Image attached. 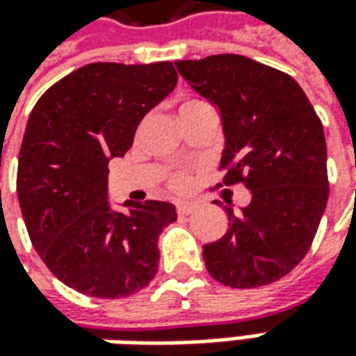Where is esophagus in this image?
Wrapping results in <instances>:
<instances>
[{
  "instance_id": "1",
  "label": "esophagus",
  "mask_w": 356,
  "mask_h": 356,
  "mask_svg": "<svg viewBox=\"0 0 356 356\" xmlns=\"http://www.w3.org/2000/svg\"><path fill=\"white\" fill-rule=\"evenodd\" d=\"M197 209V202H177V213L179 215H191Z\"/></svg>"
}]
</instances>
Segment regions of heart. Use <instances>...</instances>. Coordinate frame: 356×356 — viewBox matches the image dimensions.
<instances>
[{
	"mask_svg": "<svg viewBox=\"0 0 356 356\" xmlns=\"http://www.w3.org/2000/svg\"><path fill=\"white\" fill-rule=\"evenodd\" d=\"M187 104H199V102H187ZM183 104V106H187ZM169 187L173 191H177V193H185V191L191 189V175L187 171H175V173H171L169 175Z\"/></svg>",
	"mask_w": 356,
	"mask_h": 356,
	"instance_id": "obj_1",
	"label": "heart"
}]
</instances>
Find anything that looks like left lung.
Returning a JSON list of instances; mask_svg holds the SVG:
<instances>
[{
    "instance_id": "8db88e82",
    "label": "left lung",
    "mask_w": 356,
    "mask_h": 356,
    "mask_svg": "<svg viewBox=\"0 0 356 356\" xmlns=\"http://www.w3.org/2000/svg\"><path fill=\"white\" fill-rule=\"evenodd\" d=\"M175 65L220 112L222 183H244L252 193L240 213L225 207L227 234L202 246L204 266L230 288L268 286L303 260L327 207L323 124L296 80L248 56Z\"/></svg>"
}]
</instances>
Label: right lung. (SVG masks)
Listing matches in <instances>:
<instances>
[{"label":"right lung","mask_w":356,"mask_h":356,"mask_svg":"<svg viewBox=\"0 0 356 356\" xmlns=\"http://www.w3.org/2000/svg\"><path fill=\"white\" fill-rule=\"evenodd\" d=\"M177 84L169 60L92 63L55 82L27 120L17 197L33 248L65 286L120 300L157 274L171 202H108V161L124 157L141 118Z\"/></svg>","instance_id":"obj_1"}]
</instances>
